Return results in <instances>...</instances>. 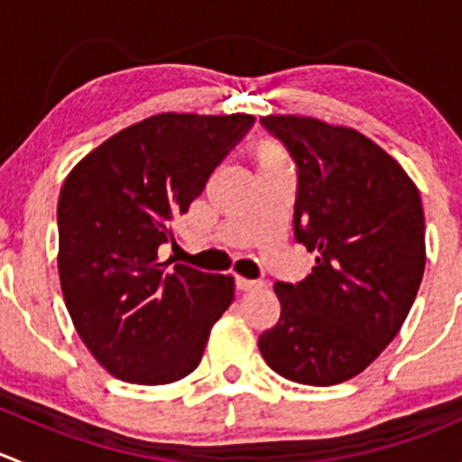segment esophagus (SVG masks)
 Segmentation results:
<instances>
[{
    "label": "esophagus",
    "instance_id": "1",
    "mask_svg": "<svg viewBox=\"0 0 462 462\" xmlns=\"http://www.w3.org/2000/svg\"><path fill=\"white\" fill-rule=\"evenodd\" d=\"M259 286H262V282L245 280V277H236V289L239 291H253V289H259Z\"/></svg>",
    "mask_w": 462,
    "mask_h": 462
}]
</instances>
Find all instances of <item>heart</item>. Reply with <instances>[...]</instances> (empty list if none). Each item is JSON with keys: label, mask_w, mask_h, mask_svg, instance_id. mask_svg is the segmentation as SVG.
<instances>
[{"label": "heart", "mask_w": 462, "mask_h": 462, "mask_svg": "<svg viewBox=\"0 0 462 462\" xmlns=\"http://www.w3.org/2000/svg\"><path fill=\"white\" fill-rule=\"evenodd\" d=\"M253 160L257 164L259 173L262 171H275V169L289 167V158L280 142L275 140H259L253 146Z\"/></svg>", "instance_id": "b5f03b06"}]
</instances>
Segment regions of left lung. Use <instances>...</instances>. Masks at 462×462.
I'll use <instances>...</instances> for the list:
<instances>
[{
    "mask_svg": "<svg viewBox=\"0 0 462 462\" xmlns=\"http://www.w3.org/2000/svg\"><path fill=\"white\" fill-rule=\"evenodd\" d=\"M300 167L295 239L316 253L311 275L277 282L280 318L259 336L280 377L334 386L364 373L397 336L427 263L420 191L364 133L316 117L268 115Z\"/></svg>",
    "mask_w": 462,
    "mask_h": 462,
    "instance_id": "obj_1",
    "label": "left lung"
}]
</instances>
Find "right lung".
<instances>
[{"instance_id": "add662e5", "label": "right lung", "mask_w": 462, "mask_h": 462, "mask_svg": "<svg viewBox=\"0 0 462 462\" xmlns=\"http://www.w3.org/2000/svg\"><path fill=\"white\" fill-rule=\"evenodd\" d=\"M250 126V115L160 112L107 137L67 173L58 199L62 298L112 377L160 386L200 364L235 277L171 266L158 250Z\"/></svg>"}]
</instances>
